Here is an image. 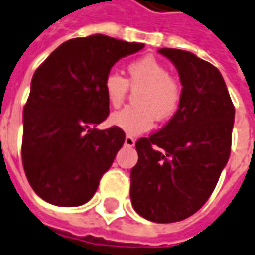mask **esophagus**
Here are the masks:
<instances>
[{"instance_id": "obj_1", "label": "esophagus", "mask_w": 255, "mask_h": 255, "mask_svg": "<svg viewBox=\"0 0 255 255\" xmlns=\"http://www.w3.org/2000/svg\"><path fill=\"white\" fill-rule=\"evenodd\" d=\"M134 143H136V140L133 139L131 136H126V137H125V146H128V147H133V146H134Z\"/></svg>"}]
</instances>
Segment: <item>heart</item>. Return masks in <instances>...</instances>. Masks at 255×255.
Masks as SVG:
<instances>
[{
	"mask_svg": "<svg viewBox=\"0 0 255 255\" xmlns=\"http://www.w3.org/2000/svg\"><path fill=\"white\" fill-rule=\"evenodd\" d=\"M126 80L118 71H109L104 78V92L109 105L119 108L129 90H139L134 104L111 116V124L129 134L150 130L154 118L160 122L168 121L178 111L182 101V84L170 74L168 67L154 56H143L128 64Z\"/></svg>",
	"mask_w": 255,
	"mask_h": 255,
	"instance_id": "obj_1",
	"label": "heart"
}]
</instances>
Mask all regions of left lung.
<instances>
[{"label": "left lung", "mask_w": 255, "mask_h": 255, "mask_svg": "<svg viewBox=\"0 0 255 255\" xmlns=\"http://www.w3.org/2000/svg\"><path fill=\"white\" fill-rule=\"evenodd\" d=\"M178 70L182 101L170 122L136 141L130 199L144 219L172 223L209 199L232 150L235 105L219 70L178 49H160Z\"/></svg>", "instance_id": "left-lung-1"}]
</instances>
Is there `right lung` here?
Here are the masks:
<instances>
[{"label":"right lung","mask_w":255,"mask_h":255,"mask_svg":"<svg viewBox=\"0 0 255 255\" xmlns=\"http://www.w3.org/2000/svg\"><path fill=\"white\" fill-rule=\"evenodd\" d=\"M143 47L105 35L76 37L36 68L23 108L22 164L43 201L78 206L94 196L125 143L116 126L95 129L109 115L102 83L118 60Z\"/></svg>","instance_id":"add662e5"}]
</instances>
